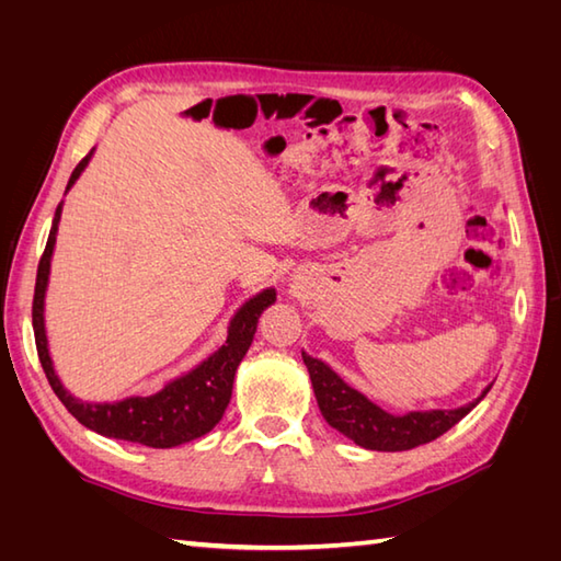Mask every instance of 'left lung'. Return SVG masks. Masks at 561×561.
Listing matches in <instances>:
<instances>
[{
	"instance_id": "1",
	"label": "left lung",
	"mask_w": 561,
	"mask_h": 561,
	"mask_svg": "<svg viewBox=\"0 0 561 561\" xmlns=\"http://www.w3.org/2000/svg\"><path fill=\"white\" fill-rule=\"evenodd\" d=\"M301 356L308 374H311L318 408L323 412L325 422L332 428H337L340 434L352 438L356 446L368 450H410L414 446L428 444V440L446 434L450 426H456L492 388H484L478 400L458 410L408 412L396 416L380 410L359 390L350 388L328 364L304 352Z\"/></svg>"
}]
</instances>
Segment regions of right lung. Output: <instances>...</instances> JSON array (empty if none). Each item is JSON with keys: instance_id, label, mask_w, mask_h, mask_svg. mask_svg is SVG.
<instances>
[{"instance_id": "add662e5", "label": "right lung", "mask_w": 561, "mask_h": 561, "mask_svg": "<svg viewBox=\"0 0 561 561\" xmlns=\"http://www.w3.org/2000/svg\"><path fill=\"white\" fill-rule=\"evenodd\" d=\"M91 159V151L79 161V165L71 171L67 190L75 185L81 171L87 169ZM62 205L55 209L53 229L47 236V243L43 250V257L38 262V274H35V294H33V332H35V350H38V359L43 371L47 376V383L55 390L59 402L65 404L67 412L75 416L79 424H83L91 432L108 438L133 440L149 448H173L195 440L211 432L224 416L226 404L231 400L233 376L238 364L253 342L257 330V318L267 306L274 304L277 294L274 289L260 291L253 299L245 301L238 313L233 316L229 325V337L221 347L214 352L209 359L195 366L193 371L171 380L169 386L159 390L157 396L149 398H125L121 402H83L71 398L69 392L59 383L55 376V368L47 354V337H45V323H43V301L47 289V274H50V257L55 248L57 224Z\"/></svg>"}]
</instances>
